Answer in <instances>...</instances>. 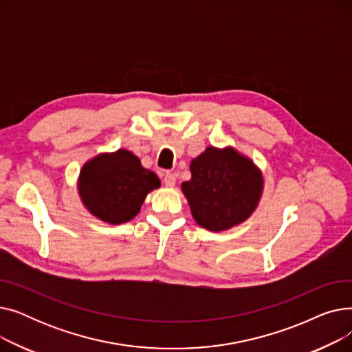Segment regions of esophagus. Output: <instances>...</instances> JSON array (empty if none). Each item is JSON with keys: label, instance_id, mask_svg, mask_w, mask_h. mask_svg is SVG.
<instances>
[{"label": "esophagus", "instance_id": "1", "mask_svg": "<svg viewBox=\"0 0 352 352\" xmlns=\"http://www.w3.org/2000/svg\"><path fill=\"white\" fill-rule=\"evenodd\" d=\"M175 182H177V177H175V174L166 173V174L164 175V184H165V187L173 188V187L175 186Z\"/></svg>", "mask_w": 352, "mask_h": 352}]
</instances>
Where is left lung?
Segmentation results:
<instances>
[{
  "label": "left lung",
  "instance_id": "left-lung-1",
  "mask_svg": "<svg viewBox=\"0 0 352 352\" xmlns=\"http://www.w3.org/2000/svg\"><path fill=\"white\" fill-rule=\"evenodd\" d=\"M191 179L181 184L195 223L208 231H226L244 223L264 190L261 170L235 148L207 150L190 164Z\"/></svg>",
  "mask_w": 352,
  "mask_h": 352
}]
</instances>
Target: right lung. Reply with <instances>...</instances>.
I'll list each match as a JSON object with an SVG mask.
<instances>
[{"mask_svg": "<svg viewBox=\"0 0 352 352\" xmlns=\"http://www.w3.org/2000/svg\"><path fill=\"white\" fill-rule=\"evenodd\" d=\"M78 194L84 207L107 224H124L141 210L144 199L161 181L144 168L131 151L120 148L87 161L78 177Z\"/></svg>", "mask_w": 352, "mask_h": 352, "instance_id": "right-lung-1", "label": "right lung"}]
</instances>
